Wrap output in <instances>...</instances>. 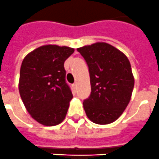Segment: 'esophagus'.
Wrapping results in <instances>:
<instances>
[{"label":"esophagus","instance_id":"1","mask_svg":"<svg viewBox=\"0 0 159 159\" xmlns=\"http://www.w3.org/2000/svg\"><path fill=\"white\" fill-rule=\"evenodd\" d=\"M72 87H73V88H74V89H76V88H77V84H74L72 85Z\"/></svg>","mask_w":159,"mask_h":159}]
</instances>
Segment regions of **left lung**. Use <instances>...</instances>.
<instances>
[{
  "mask_svg": "<svg viewBox=\"0 0 159 159\" xmlns=\"http://www.w3.org/2000/svg\"><path fill=\"white\" fill-rule=\"evenodd\" d=\"M89 68L92 92L84 101L88 119L96 124L117 120L128 105L134 85L127 56L104 42L77 48Z\"/></svg>",
  "mask_w": 159,
  "mask_h": 159,
  "instance_id": "obj_1",
  "label": "left lung"
}]
</instances>
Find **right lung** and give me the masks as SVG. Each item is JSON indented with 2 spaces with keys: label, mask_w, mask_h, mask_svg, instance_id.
<instances>
[{
  "label": "right lung",
  "mask_w": 159,
  "mask_h": 159,
  "mask_svg": "<svg viewBox=\"0 0 159 159\" xmlns=\"http://www.w3.org/2000/svg\"><path fill=\"white\" fill-rule=\"evenodd\" d=\"M74 51L67 46L46 44L22 61L20 95L26 110L40 124L56 126L65 119L73 95L65 81L64 64Z\"/></svg>",
  "instance_id": "right-lung-1"
}]
</instances>
